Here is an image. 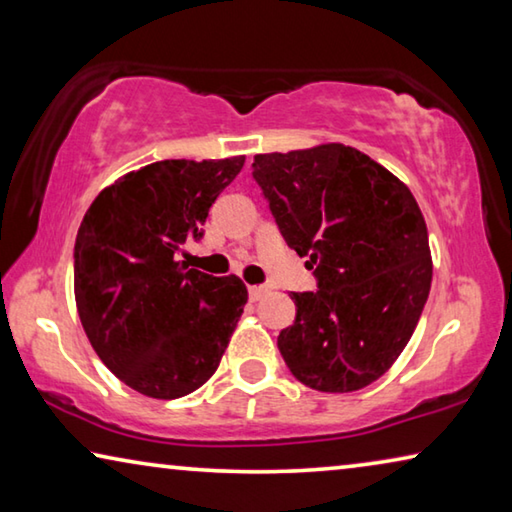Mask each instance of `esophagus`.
Returning a JSON list of instances; mask_svg holds the SVG:
<instances>
[{"mask_svg":"<svg viewBox=\"0 0 512 512\" xmlns=\"http://www.w3.org/2000/svg\"><path fill=\"white\" fill-rule=\"evenodd\" d=\"M266 293H268L266 287H248V296H250V300H253V302L262 300V298L266 296Z\"/></svg>","mask_w":512,"mask_h":512,"instance_id":"34e87169","label":"esophagus"}]
</instances>
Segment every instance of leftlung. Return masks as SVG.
Returning <instances> with one entry per match:
<instances>
[{
    "mask_svg": "<svg viewBox=\"0 0 512 512\" xmlns=\"http://www.w3.org/2000/svg\"><path fill=\"white\" fill-rule=\"evenodd\" d=\"M253 176L318 291L277 336L291 375L320 393L370 386L400 357L429 298L427 223L411 189L352 146L259 153Z\"/></svg>",
    "mask_w": 512,
    "mask_h": 512,
    "instance_id": "1",
    "label": "left lung"
}]
</instances>
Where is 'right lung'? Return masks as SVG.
Wrapping results in <instances>:
<instances>
[{
  "label": "right lung",
  "instance_id": "1",
  "mask_svg": "<svg viewBox=\"0 0 512 512\" xmlns=\"http://www.w3.org/2000/svg\"><path fill=\"white\" fill-rule=\"evenodd\" d=\"M246 155L162 160L128 171L85 212L74 246V298L94 352L112 375L153 400L210 379L248 302L237 275L180 262Z\"/></svg>",
  "mask_w": 512,
  "mask_h": 512
}]
</instances>
